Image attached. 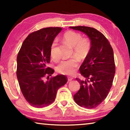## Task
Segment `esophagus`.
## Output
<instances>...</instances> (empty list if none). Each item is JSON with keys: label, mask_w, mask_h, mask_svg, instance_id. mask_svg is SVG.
<instances>
[{"label": "esophagus", "mask_w": 130, "mask_h": 130, "mask_svg": "<svg viewBox=\"0 0 130 130\" xmlns=\"http://www.w3.org/2000/svg\"><path fill=\"white\" fill-rule=\"evenodd\" d=\"M72 80H73V78H72V77H68V80L69 81H72Z\"/></svg>", "instance_id": "1"}]
</instances>
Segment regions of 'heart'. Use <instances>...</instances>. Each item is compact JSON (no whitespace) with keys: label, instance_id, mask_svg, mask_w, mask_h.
I'll list each match as a JSON object with an SVG mask.
<instances>
[{"label":"heart","instance_id":"obj_1","mask_svg":"<svg viewBox=\"0 0 130 130\" xmlns=\"http://www.w3.org/2000/svg\"><path fill=\"white\" fill-rule=\"evenodd\" d=\"M63 40L67 45L73 48V51L76 56L79 58H84L89 52L91 42L88 39L82 38V36L78 32L68 31L63 34ZM57 40L55 39L50 46V56L53 58H56V48ZM78 63L76 59L62 61L57 66L56 70L61 74L70 75L72 74L77 67Z\"/></svg>","mask_w":130,"mask_h":130}]
</instances>
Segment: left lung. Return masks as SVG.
Instances as JSON below:
<instances>
[{"label":"left lung","mask_w":130,"mask_h":130,"mask_svg":"<svg viewBox=\"0 0 130 130\" xmlns=\"http://www.w3.org/2000/svg\"><path fill=\"white\" fill-rule=\"evenodd\" d=\"M87 35L91 48L80 67L85 79L76 78L80 88L73 96L79 106L92 109L98 107L107 96L115 73L113 49L105 36L95 28L87 26L69 27Z\"/></svg>","instance_id":"left-lung-1"}]
</instances>
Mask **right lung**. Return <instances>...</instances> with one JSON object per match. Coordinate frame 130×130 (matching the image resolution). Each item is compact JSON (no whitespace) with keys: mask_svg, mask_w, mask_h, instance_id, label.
<instances>
[{"mask_svg":"<svg viewBox=\"0 0 130 130\" xmlns=\"http://www.w3.org/2000/svg\"><path fill=\"white\" fill-rule=\"evenodd\" d=\"M61 27L42 28L28 35L17 56V76L23 96L36 108L46 107L54 102L57 92L67 82L58 74L49 78L54 70L47 65L50 61V46ZM47 76V80L44 77Z\"/></svg>","mask_w":130,"mask_h":130,"instance_id":"obj_1","label":"right lung"}]
</instances>
